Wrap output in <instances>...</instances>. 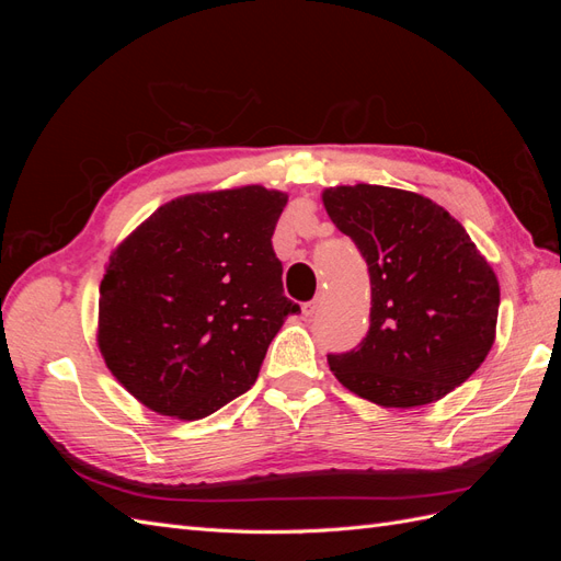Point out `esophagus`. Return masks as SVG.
Returning a JSON list of instances; mask_svg holds the SVG:
<instances>
[{
  "instance_id": "esophagus-1",
  "label": "esophagus",
  "mask_w": 561,
  "mask_h": 561,
  "mask_svg": "<svg viewBox=\"0 0 561 561\" xmlns=\"http://www.w3.org/2000/svg\"><path fill=\"white\" fill-rule=\"evenodd\" d=\"M320 304H322V297H316V299H311V301H307V304H304V316H307V318H313L316 313H318V309H320Z\"/></svg>"
}]
</instances>
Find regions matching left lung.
<instances>
[{
  "instance_id": "8db88e82",
  "label": "left lung",
  "mask_w": 561,
  "mask_h": 561,
  "mask_svg": "<svg viewBox=\"0 0 561 561\" xmlns=\"http://www.w3.org/2000/svg\"><path fill=\"white\" fill-rule=\"evenodd\" d=\"M336 229L369 268L371 309L363 344L328 355L351 393L379 407L443 400L494 346L501 287L463 225L435 201L381 184L322 192Z\"/></svg>"
}]
</instances>
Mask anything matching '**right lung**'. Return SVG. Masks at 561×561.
<instances>
[{"mask_svg": "<svg viewBox=\"0 0 561 561\" xmlns=\"http://www.w3.org/2000/svg\"><path fill=\"white\" fill-rule=\"evenodd\" d=\"M285 203L262 184L178 196L112 250L98 348L147 410L196 421L257 379L271 339L299 313L271 248Z\"/></svg>", "mask_w": 561, "mask_h": 561, "instance_id": "1", "label": "right lung"}]
</instances>
